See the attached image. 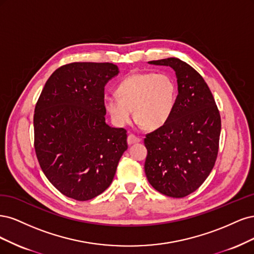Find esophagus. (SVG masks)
I'll use <instances>...</instances> for the list:
<instances>
[{"mask_svg": "<svg viewBox=\"0 0 254 254\" xmlns=\"http://www.w3.org/2000/svg\"><path fill=\"white\" fill-rule=\"evenodd\" d=\"M138 142H140V138L136 137V136L133 135V134L128 135V137H127V143H128L129 145H132V144H134V143H138Z\"/></svg>", "mask_w": 254, "mask_h": 254, "instance_id": "34e87169", "label": "esophagus"}]
</instances>
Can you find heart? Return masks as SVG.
Listing matches in <instances>:
<instances>
[{"label": "heart", "mask_w": 254, "mask_h": 254, "mask_svg": "<svg viewBox=\"0 0 254 254\" xmlns=\"http://www.w3.org/2000/svg\"><path fill=\"white\" fill-rule=\"evenodd\" d=\"M117 95H106L103 106L114 124L126 127L134 117L148 129L162 127L173 113L177 98L174 78L166 72H137L121 81Z\"/></svg>", "instance_id": "obj_1"}]
</instances>
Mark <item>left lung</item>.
Segmentation results:
<instances>
[{
    "label": "left lung",
    "mask_w": 254,
    "mask_h": 254,
    "mask_svg": "<svg viewBox=\"0 0 254 254\" xmlns=\"http://www.w3.org/2000/svg\"><path fill=\"white\" fill-rule=\"evenodd\" d=\"M149 64L174 69L178 94L169 120L144 138V172L155 190L170 197H185L198 189L214 167L219 112L207 83L189 64L178 58Z\"/></svg>",
    "instance_id": "8db88e82"
}]
</instances>
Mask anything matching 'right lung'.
I'll return each instance as SVG.
<instances>
[{
    "label": "right lung",
    "instance_id": "1",
    "mask_svg": "<svg viewBox=\"0 0 254 254\" xmlns=\"http://www.w3.org/2000/svg\"><path fill=\"white\" fill-rule=\"evenodd\" d=\"M113 63L75 62L46 81L34 116L35 150L43 173L63 195L92 199L113 182L127 150V130L105 122L104 86Z\"/></svg>",
    "mask_w": 254,
    "mask_h": 254
}]
</instances>
